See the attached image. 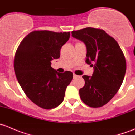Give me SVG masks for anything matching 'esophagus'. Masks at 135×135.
Masks as SVG:
<instances>
[{"label":"esophagus","instance_id":"1","mask_svg":"<svg viewBox=\"0 0 135 135\" xmlns=\"http://www.w3.org/2000/svg\"><path fill=\"white\" fill-rule=\"evenodd\" d=\"M76 77H77V75L75 74V73H73V78H76Z\"/></svg>","mask_w":135,"mask_h":135}]
</instances>
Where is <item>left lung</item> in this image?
Returning <instances> with one entry per match:
<instances>
[{
    "mask_svg": "<svg viewBox=\"0 0 135 135\" xmlns=\"http://www.w3.org/2000/svg\"><path fill=\"white\" fill-rule=\"evenodd\" d=\"M71 34L85 44L86 62L94 69L92 76H83L85 84L79 90L80 97L88 106L101 107L116 95L123 83L126 71L124 55L117 41L103 30L88 27Z\"/></svg>",
    "mask_w": 135,
    "mask_h": 135,
    "instance_id": "8db88e82",
    "label": "left lung"
}]
</instances>
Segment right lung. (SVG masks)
Here are the masks:
<instances>
[{
	"instance_id": "1",
	"label": "right lung",
	"mask_w": 135,
	"mask_h": 135,
	"mask_svg": "<svg viewBox=\"0 0 135 135\" xmlns=\"http://www.w3.org/2000/svg\"><path fill=\"white\" fill-rule=\"evenodd\" d=\"M69 32L33 31L22 40L14 58L15 73L21 87L34 103L45 109L57 107L64 101L73 79L71 71L58 73L51 68L60 56V49Z\"/></svg>"
}]
</instances>
